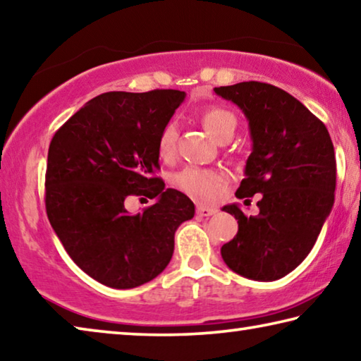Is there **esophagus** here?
<instances>
[{"label":"esophagus","instance_id":"34e87169","mask_svg":"<svg viewBox=\"0 0 361 361\" xmlns=\"http://www.w3.org/2000/svg\"><path fill=\"white\" fill-rule=\"evenodd\" d=\"M195 212H197L199 216H212V215H215L218 210L215 209V207H207L202 204H197V207H195Z\"/></svg>","mask_w":361,"mask_h":361}]
</instances>
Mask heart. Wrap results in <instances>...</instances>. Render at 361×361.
Masks as SVG:
<instances>
[{
	"label": "heart",
	"mask_w": 361,
	"mask_h": 361,
	"mask_svg": "<svg viewBox=\"0 0 361 361\" xmlns=\"http://www.w3.org/2000/svg\"><path fill=\"white\" fill-rule=\"evenodd\" d=\"M200 121H202L205 129L221 143L231 140L237 127L235 114L221 106H210L204 109L200 114ZM176 142H178V122L172 119L164 126L161 135H159L157 149L161 157H173ZM173 181L181 191L197 200L215 199L223 186V176L218 172L199 167H186L175 175Z\"/></svg>",
	"instance_id": "1"
}]
</instances>
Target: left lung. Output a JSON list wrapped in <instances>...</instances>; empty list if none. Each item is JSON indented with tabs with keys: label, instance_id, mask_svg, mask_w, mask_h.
I'll return each instance as SVG.
<instances>
[{
	"label": "left lung",
	"instance_id": "1",
	"mask_svg": "<svg viewBox=\"0 0 361 361\" xmlns=\"http://www.w3.org/2000/svg\"><path fill=\"white\" fill-rule=\"evenodd\" d=\"M213 90L242 109L253 142L235 195L261 194L256 216H245L237 204L223 207L239 231L221 256L239 276L274 282L305 259L333 209L331 137L319 118L276 85L248 81Z\"/></svg>",
	"mask_w": 361,
	"mask_h": 361
}]
</instances>
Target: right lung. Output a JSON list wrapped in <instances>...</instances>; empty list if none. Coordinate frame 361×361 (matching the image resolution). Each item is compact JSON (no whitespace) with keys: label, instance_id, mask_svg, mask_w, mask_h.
Returning <instances> with one entry per match:
<instances>
[{"label":"right lung","instance_id":"add662e5","mask_svg":"<svg viewBox=\"0 0 361 361\" xmlns=\"http://www.w3.org/2000/svg\"><path fill=\"white\" fill-rule=\"evenodd\" d=\"M186 94L106 92L75 113L47 152L46 212L66 253L97 282L135 288L172 259L175 232L194 204L152 173L159 135ZM129 195L156 198L142 214L126 212Z\"/></svg>","mask_w":361,"mask_h":361}]
</instances>
